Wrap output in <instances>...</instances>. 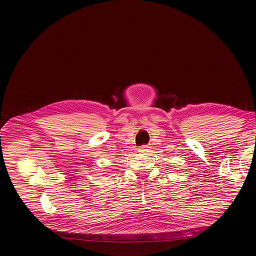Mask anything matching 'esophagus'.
Masks as SVG:
<instances>
[{"instance_id": "obj_1", "label": "esophagus", "mask_w": 256, "mask_h": 256, "mask_svg": "<svg viewBox=\"0 0 256 256\" xmlns=\"http://www.w3.org/2000/svg\"><path fill=\"white\" fill-rule=\"evenodd\" d=\"M140 153H144V154H146V153H148L149 152V147L148 146H142V147L140 148V150H138Z\"/></svg>"}]
</instances>
